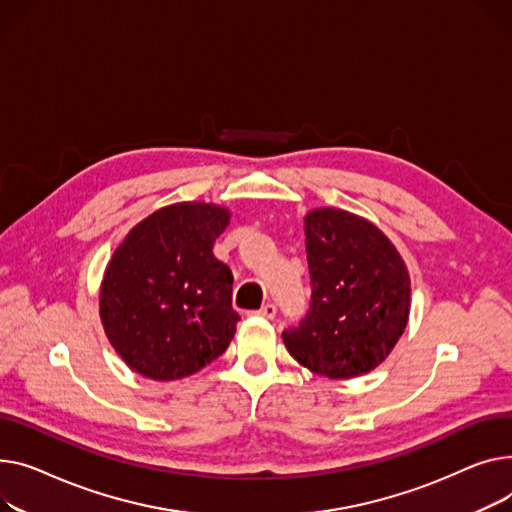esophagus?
Masks as SVG:
<instances>
[{
  "label": "esophagus",
  "mask_w": 512,
  "mask_h": 512,
  "mask_svg": "<svg viewBox=\"0 0 512 512\" xmlns=\"http://www.w3.org/2000/svg\"><path fill=\"white\" fill-rule=\"evenodd\" d=\"M256 314H258V316H262V318H266V320H273V318H275V314H277V308H275L273 304H266V306H262Z\"/></svg>",
  "instance_id": "esophagus-1"
}]
</instances>
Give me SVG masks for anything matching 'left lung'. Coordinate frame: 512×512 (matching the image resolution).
Listing matches in <instances>:
<instances>
[{
    "label": "left lung",
    "mask_w": 512,
    "mask_h": 512,
    "mask_svg": "<svg viewBox=\"0 0 512 512\" xmlns=\"http://www.w3.org/2000/svg\"><path fill=\"white\" fill-rule=\"evenodd\" d=\"M312 302L283 343L318 376L368 374L395 349L409 320L411 279L395 244L368 219L314 208L304 219Z\"/></svg>",
    "instance_id": "1"
}]
</instances>
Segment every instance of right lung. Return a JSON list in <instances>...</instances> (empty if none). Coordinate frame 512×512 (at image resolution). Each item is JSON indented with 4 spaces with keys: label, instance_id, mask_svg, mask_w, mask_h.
Here are the masks:
<instances>
[{
    "label": "right lung",
    "instance_id": "right-lung-1",
    "mask_svg": "<svg viewBox=\"0 0 512 512\" xmlns=\"http://www.w3.org/2000/svg\"><path fill=\"white\" fill-rule=\"evenodd\" d=\"M229 208L175 202L130 229L105 268L99 314L117 355L144 378H186L231 343L233 275L215 258Z\"/></svg>",
    "mask_w": 512,
    "mask_h": 512
}]
</instances>
